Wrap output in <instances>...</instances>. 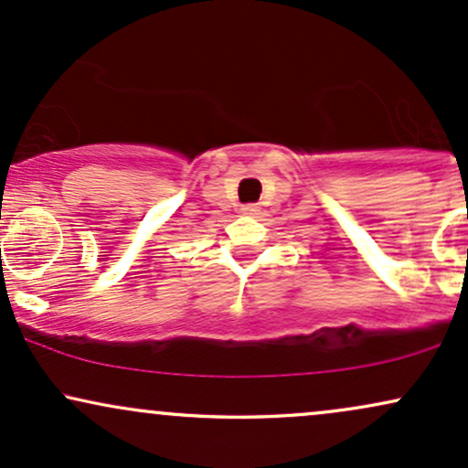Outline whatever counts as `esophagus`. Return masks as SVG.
I'll return each instance as SVG.
<instances>
[{
  "label": "esophagus",
  "mask_w": 468,
  "mask_h": 468,
  "mask_svg": "<svg viewBox=\"0 0 468 468\" xmlns=\"http://www.w3.org/2000/svg\"><path fill=\"white\" fill-rule=\"evenodd\" d=\"M241 213H246V216H257V213H260V207H257V204H244V207H241Z\"/></svg>",
  "instance_id": "1"
}]
</instances>
